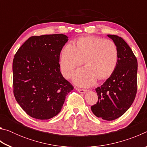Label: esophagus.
I'll list each match as a JSON object with an SVG mask.
<instances>
[{
    "label": "esophagus",
    "mask_w": 147,
    "mask_h": 147,
    "mask_svg": "<svg viewBox=\"0 0 147 147\" xmlns=\"http://www.w3.org/2000/svg\"><path fill=\"white\" fill-rule=\"evenodd\" d=\"M76 90L78 91L79 93H86L87 91L86 89H78V88H76Z\"/></svg>",
    "instance_id": "esophagus-1"
}]
</instances>
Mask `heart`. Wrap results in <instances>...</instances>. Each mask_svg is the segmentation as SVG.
Returning <instances> with one entry per match:
<instances>
[{
  "mask_svg": "<svg viewBox=\"0 0 147 147\" xmlns=\"http://www.w3.org/2000/svg\"><path fill=\"white\" fill-rule=\"evenodd\" d=\"M84 60L86 66L76 71L73 80L76 85L88 87L97 78H108L113 73L118 62L117 47L112 41L93 36L80 38L75 45L67 43L62 50L59 59L63 76L70 78Z\"/></svg>",
  "mask_w": 147,
  "mask_h": 147,
  "instance_id": "1",
  "label": "heart"
}]
</instances>
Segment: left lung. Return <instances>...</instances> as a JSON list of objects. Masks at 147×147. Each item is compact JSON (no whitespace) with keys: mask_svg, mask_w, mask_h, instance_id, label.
Instances as JSON below:
<instances>
[{"mask_svg":"<svg viewBox=\"0 0 147 147\" xmlns=\"http://www.w3.org/2000/svg\"><path fill=\"white\" fill-rule=\"evenodd\" d=\"M118 49V62L113 73L95 90L98 102L91 106L97 117L113 121L130 108L137 93L138 61L124 39L115 35H108Z\"/></svg>","mask_w":147,"mask_h":147,"instance_id":"obj_1","label":"left lung"}]
</instances>
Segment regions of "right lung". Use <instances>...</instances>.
<instances>
[{
  "instance_id": "1",
  "label": "right lung",
  "mask_w": 147,
  "mask_h": 147,
  "mask_svg": "<svg viewBox=\"0 0 147 147\" xmlns=\"http://www.w3.org/2000/svg\"><path fill=\"white\" fill-rule=\"evenodd\" d=\"M68 41L65 35L32 36L13 60V94L22 109L32 117L47 120L60 112L73 87L60 72L59 55Z\"/></svg>"
}]
</instances>
